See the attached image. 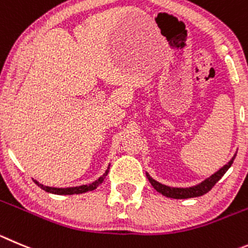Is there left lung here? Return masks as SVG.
Instances as JSON below:
<instances>
[{"label":"left lung","mask_w":248,"mask_h":248,"mask_svg":"<svg viewBox=\"0 0 248 248\" xmlns=\"http://www.w3.org/2000/svg\"><path fill=\"white\" fill-rule=\"evenodd\" d=\"M236 155L232 156L230 161H229L226 165H224L220 170H218L215 173H213L212 176L208 177L207 180L201 182L200 185H196V186L187 187V188H180V187H170L166 186V185L160 184V182L155 181L154 179L149 176V173H147V177L149 180V182L152 184V186L161 193L163 196L169 198H175V200H185V198H193V197H200V196H203L207 192H209L210 189L214 187V185L224 176V173L229 170L231 165L233 163V159H235Z\"/></svg>","instance_id":"8db88e82"}]
</instances>
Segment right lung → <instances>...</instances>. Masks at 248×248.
Listing matches in <instances>:
<instances>
[{"label": "right lung", "mask_w": 248, "mask_h": 248, "mask_svg": "<svg viewBox=\"0 0 248 248\" xmlns=\"http://www.w3.org/2000/svg\"><path fill=\"white\" fill-rule=\"evenodd\" d=\"M108 169H110V165H108V170L105 171L103 176L99 177L96 181L92 182L89 185H83V186H78V187H67V188H57V187H48V186H44V185L39 184L38 181H34L36 185H38L40 188H43L44 191L48 192V193H54V194H79V193H85L88 191H93V189H95L101 182L104 181V179L106 177L108 172Z\"/></svg>", "instance_id": "obj_1"}]
</instances>
